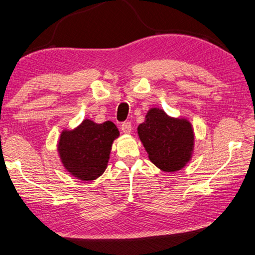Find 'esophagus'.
Listing matches in <instances>:
<instances>
[{
    "mask_svg": "<svg viewBox=\"0 0 255 255\" xmlns=\"http://www.w3.org/2000/svg\"><path fill=\"white\" fill-rule=\"evenodd\" d=\"M121 130L123 133H130L132 130L131 122H123V123L121 124Z\"/></svg>",
    "mask_w": 255,
    "mask_h": 255,
    "instance_id": "obj_1",
    "label": "esophagus"
}]
</instances>
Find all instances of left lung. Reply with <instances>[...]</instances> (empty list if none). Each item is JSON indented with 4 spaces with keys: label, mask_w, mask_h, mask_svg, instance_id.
Listing matches in <instances>:
<instances>
[{
    "label": "left lung",
    "mask_w": 255,
    "mask_h": 255,
    "mask_svg": "<svg viewBox=\"0 0 255 255\" xmlns=\"http://www.w3.org/2000/svg\"><path fill=\"white\" fill-rule=\"evenodd\" d=\"M149 160L163 171H176L190 161L194 135L190 122L172 119L163 110L150 109L138 127Z\"/></svg>",
    "instance_id": "obj_1"
}]
</instances>
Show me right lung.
Returning <instances> with one entry per match:
<instances>
[{"instance_id":"obj_1","label":"right lung","mask_w":255,"mask_h":255,"mask_svg":"<svg viewBox=\"0 0 255 255\" xmlns=\"http://www.w3.org/2000/svg\"><path fill=\"white\" fill-rule=\"evenodd\" d=\"M120 134L113 122L97 124L85 120L72 131H63L58 152L66 170L82 180H93L105 172L114 139Z\"/></svg>"}]
</instances>
